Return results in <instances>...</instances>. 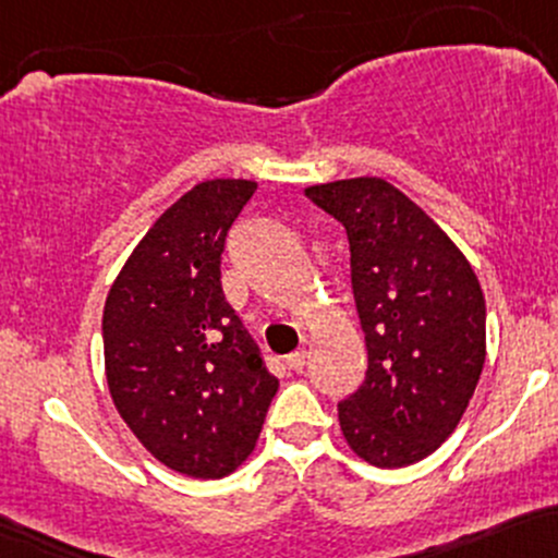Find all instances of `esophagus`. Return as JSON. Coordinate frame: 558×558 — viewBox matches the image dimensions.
Returning a JSON list of instances; mask_svg holds the SVG:
<instances>
[{
  "label": "esophagus",
  "mask_w": 558,
  "mask_h": 558,
  "mask_svg": "<svg viewBox=\"0 0 558 558\" xmlns=\"http://www.w3.org/2000/svg\"><path fill=\"white\" fill-rule=\"evenodd\" d=\"M286 365H289L291 371L302 373V371H304V365H307V352H304V349H299V352L289 354V357H286Z\"/></svg>",
  "instance_id": "esophagus-1"
}]
</instances>
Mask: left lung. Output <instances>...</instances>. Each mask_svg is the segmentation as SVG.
Returning <instances> with one entry per match:
<instances>
[{"label": "left lung", "instance_id": "left-lung-1", "mask_svg": "<svg viewBox=\"0 0 558 558\" xmlns=\"http://www.w3.org/2000/svg\"><path fill=\"white\" fill-rule=\"evenodd\" d=\"M344 225L363 384L339 402L349 448L378 469L432 456L456 432L485 365V296L456 243L378 177L304 190Z\"/></svg>", "mask_w": 558, "mask_h": 558}]
</instances>
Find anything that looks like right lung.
I'll list each match as a JSON object with an SVG mask.
<instances>
[{
  "label": "right lung",
  "instance_id": "1",
  "mask_svg": "<svg viewBox=\"0 0 558 558\" xmlns=\"http://www.w3.org/2000/svg\"><path fill=\"white\" fill-rule=\"evenodd\" d=\"M256 182L209 180L158 217L102 312L113 405L163 466L222 480L254 450L278 378L222 291V254Z\"/></svg>",
  "mask_w": 558,
  "mask_h": 558
}]
</instances>
